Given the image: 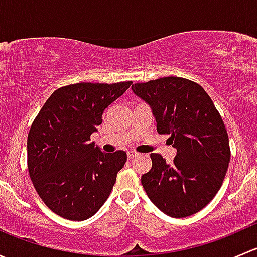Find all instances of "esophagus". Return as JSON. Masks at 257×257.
<instances>
[{
    "instance_id": "1",
    "label": "esophagus",
    "mask_w": 257,
    "mask_h": 257,
    "mask_svg": "<svg viewBox=\"0 0 257 257\" xmlns=\"http://www.w3.org/2000/svg\"><path fill=\"white\" fill-rule=\"evenodd\" d=\"M126 157H128L129 160H132L136 157H138V153L134 152V150H129V152H126Z\"/></svg>"
}]
</instances>
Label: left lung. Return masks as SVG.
<instances>
[{"label":"left lung","mask_w":257,"mask_h":257,"mask_svg":"<svg viewBox=\"0 0 257 257\" xmlns=\"http://www.w3.org/2000/svg\"><path fill=\"white\" fill-rule=\"evenodd\" d=\"M152 108L159 134H169L177 157L168 164L150 154L152 169L142 185L152 203L172 217H186L205 208L226 175L230 145L226 128L211 98L198 83L164 77L132 85Z\"/></svg>","instance_id":"obj_1"}]
</instances>
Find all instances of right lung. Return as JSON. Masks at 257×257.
Masks as SVG:
<instances>
[{
    "label": "right lung",
    "instance_id": "obj_1",
    "mask_svg": "<svg viewBox=\"0 0 257 257\" xmlns=\"http://www.w3.org/2000/svg\"><path fill=\"white\" fill-rule=\"evenodd\" d=\"M132 82L76 83L54 90L31 125L27 165L36 191L54 214L82 221L109 196L126 153H103L90 136L105 108Z\"/></svg>",
    "mask_w": 257,
    "mask_h": 257
}]
</instances>
